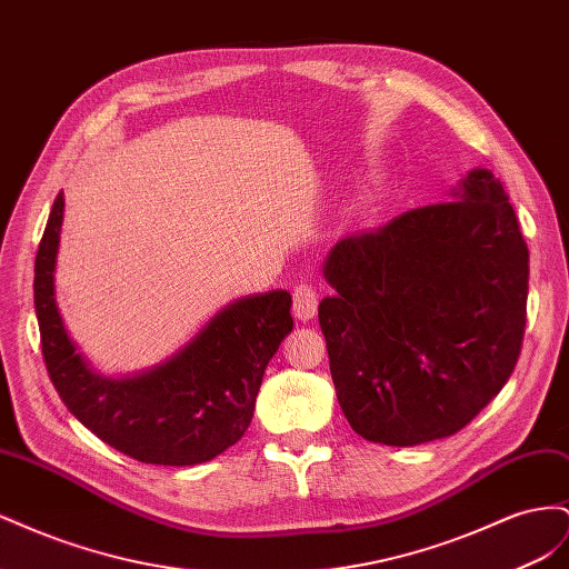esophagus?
I'll return each instance as SVG.
<instances>
[{"label":"esophagus","instance_id":"esophagus-1","mask_svg":"<svg viewBox=\"0 0 569 569\" xmlns=\"http://www.w3.org/2000/svg\"><path fill=\"white\" fill-rule=\"evenodd\" d=\"M295 316L299 320H311L318 313V291L311 284H297L295 287Z\"/></svg>","mask_w":569,"mask_h":569}]
</instances>
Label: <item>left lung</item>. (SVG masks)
<instances>
[{
	"instance_id": "1",
	"label": "left lung",
	"mask_w": 569,
	"mask_h": 569,
	"mask_svg": "<svg viewBox=\"0 0 569 569\" xmlns=\"http://www.w3.org/2000/svg\"><path fill=\"white\" fill-rule=\"evenodd\" d=\"M343 237L318 306L339 406L375 443L451 437L503 389L520 358L529 249L491 170L451 194Z\"/></svg>"
}]
</instances>
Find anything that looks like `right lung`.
Returning <instances> with one entry per match:
<instances>
[{"label":"right lung","mask_w":569,"mask_h":569,"mask_svg":"<svg viewBox=\"0 0 569 569\" xmlns=\"http://www.w3.org/2000/svg\"><path fill=\"white\" fill-rule=\"evenodd\" d=\"M63 220L57 197L36 258V311L49 380L68 410L92 432L140 462L197 465L242 439L263 372L291 332L289 291L234 301L168 363L128 380H107L68 339L54 299Z\"/></svg>","instance_id":"obj_1"}]
</instances>
